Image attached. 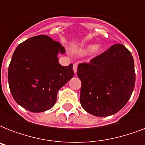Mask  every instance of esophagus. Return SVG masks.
<instances>
[{
    "mask_svg": "<svg viewBox=\"0 0 145 145\" xmlns=\"http://www.w3.org/2000/svg\"><path fill=\"white\" fill-rule=\"evenodd\" d=\"M73 70H74V72L76 74L77 73V64H74V65H73Z\"/></svg>",
    "mask_w": 145,
    "mask_h": 145,
    "instance_id": "esophagus-1",
    "label": "esophagus"
}]
</instances>
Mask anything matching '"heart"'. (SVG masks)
<instances>
[{
    "mask_svg": "<svg viewBox=\"0 0 145 145\" xmlns=\"http://www.w3.org/2000/svg\"><path fill=\"white\" fill-rule=\"evenodd\" d=\"M101 51H102V47H101L100 45L89 44V45H87L85 48H84L83 50H80V52L81 54H85V53H87V52H91L93 55L97 56V55H99V53H101Z\"/></svg>",
    "mask_w": 145,
    "mask_h": 145,
    "instance_id": "heart-1",
    "label": "heart"
}]
</instances>
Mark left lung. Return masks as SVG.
<instances>
[{"instance_id": "8db88e82", "label": "left lung", "mask_w": 145, "mask_h": 145, "mask_svg": "<svg viewBox=\"0 0 145 145\" xmlns=\"http://www.w3.org/2000/svg\"><path fill=\"white\" fill-rule=\"evenodd\" d=\"M80 101L84 109L96 117H108L126 105L135 87L134 60L123 44H114L91 59L80 63Z\"/></svg>"}]
</instances>
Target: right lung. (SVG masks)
<instances>
[{
  "label": "right lung",
  "mask_w": 145,
  "mask_h": 145,
  "mask_svg": "<svg viewBox=\"0 0 145 145\" xmlns=\"http://www.w3.org/2000/svg\"><path fill=\"white\" fill-rule=\"evenodd\" d=\"M65 50L46 35L28 38L15 50L8 68V83L14 100L31 112H44L56 102L58 91L74 73L73 65L59 63Z\"/></svg>",
  "instance_id": "obj_1"
}]
</instances>
